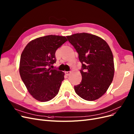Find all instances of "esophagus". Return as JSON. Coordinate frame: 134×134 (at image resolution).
Returning <instances> with one entry per match:
<instances>
[{"label": "esophagus", "instance_id": "34e87169", "mask_svg": "<svg viewBox=\"0 0 134 134\" xmlns=\"http://www.w3.org/2000/svg\"><path fill=\"white\" fill-rule=\"evenodd\" d=\"M71 73V72H70V71H66L65 72V74L67 76H69Z\"/></svg>", "mask_w": 134, "mask_h": 134}]
</instances>
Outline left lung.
<instances>
[{
  "label": "left lung",
  "mask_w": 134,
  "mask_h": 134,
  "mask_svg": "<svg viewBox=\"0 0 134 134\" xmlns=\"http://www.w3.org/2000/svg\"><path fill=\"white\" fill-rule=\"evenodd\" d=\"M82 63V80L75 91L83 99L93 101L104 94L113 81L114 64L112 52L101 37L88 33L67 36Z\"/></svg>",
  "instance_id": "left-lung-1"
}]
</instances>
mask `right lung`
I'll list each match as a JSON object with an SVG mask.
<instances>
[{
  "label": "right lung",
  "mask_w": 134,
  "mask_h": 134,
  "mask_svg": "<svg viewBox=\"0 0 134 134\" xmlns=\"http://www.w3.org/2000/svg\"><path fill=\"white\" fill-rule=\"evenodd\" d=\"M67 41L65 36L47 35L27 43L21 54L19 73L29 93L42 102L56 96L64 73L50 67L56 62L55 52Z\"/></svg>",
  "instance_id": "add662e5"
}]
</instances>
